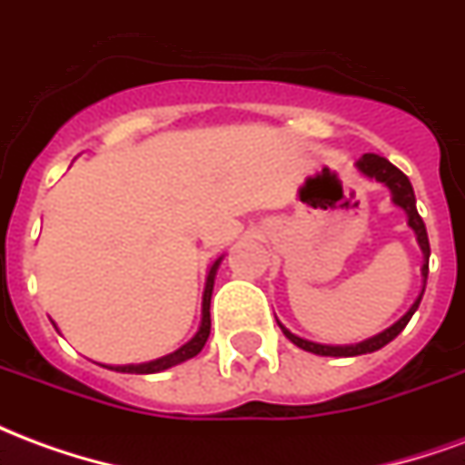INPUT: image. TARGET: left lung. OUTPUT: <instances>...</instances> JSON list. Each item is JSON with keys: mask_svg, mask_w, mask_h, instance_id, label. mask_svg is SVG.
<instances>
[{"mask_svg": "<svg viewBox=\"0 0 465 465\" xmlns=\"http://www.w3.org/2000/svg\"><path fill=\"white\" fill-rule=\"evenodd\" d=\"M356 169H359L366 179H373V182L383 183V186L391 192V202L396 203L399 209H403L406 216H409V226L413 229V233H416V242H419L420 252H423V266H420V273H423V289H420L419 299L411 303L409 312L403 313L393 326H389L386 331L376 333V336H371V339H366V341L351 343V346H326V343L306 341V339L296 336V333H292L286 326L279 323L283 336H286L289 341L296 343V346L303 351L319 353V356H361V353H371V351L383 349L386 343L393 341V339L406 329V323L411 322V316H413L416 309H419L420 299H423V292H426V279H429V256H430L429 233H426V223H423V219H420L419 212H416V196H413V186H411L409 176L401 172V169H396L389 159L379 156V153H363L359 162H356Z\"/></svg>", "mask_w": 465, "mask_h": 465, "instance_id": "left-lung-1", "label": "left lung"}]
</instances>
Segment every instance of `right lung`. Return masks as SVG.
<instances>
[{
	"mask_svg": "<svg viewBox=\"0 0 465 465\" xmlns=\"http://www.w3.org/2000/svg\"><path fill=\"white\" fill-rule=\"evenodd\" d=\"M222 259H216L209 269V276H206V286H203V302H202V323H199V331L193 333L192 341H186L182 349H176L173 353H166L162 359L146 361V363H129V366H106V369L119 371V373H159V371H166L176 366V363H183V361L193 359L199 351L203 349V343L209 339V331H212V313H209V306H212V292H213V279H216V269H219Z\"/></svg>",
	"mask_w": 465,
	"mask_h": 465,
	"instance_id": "right-lung-1",
	"label": "right lung"
}]
</instances>
